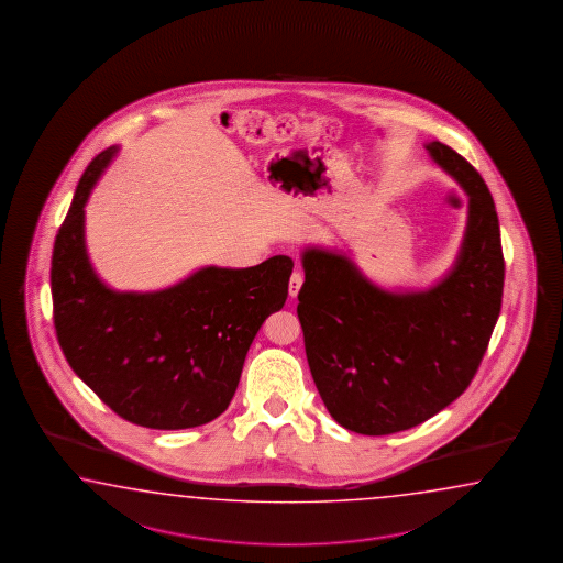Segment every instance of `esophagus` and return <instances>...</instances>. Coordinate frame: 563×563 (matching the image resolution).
<instances>
[{"mask_svg": "<svg viewBox=\"0 0 563 563\" xmlns=\"http://www.w3.org/2000/svg\"><path fill=\"white\" fill-rule=\"evenodd\" d=\"M301 284H303V276H301L299 272H294L291 277H289V296H291V298H298Z\"/></svg>", "mask_w": 563, "mask_h": 563, "instance_id": "obj_1", "label": "esophagus"}]
</instances>
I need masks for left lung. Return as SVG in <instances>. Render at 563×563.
I'll use <instances>...</instances> for the list:
<instances>
[{
	"label": "left lung",
	"mask_w": 563,
	"mask_h": 563,
	"mask_svg": "<svg viewBox=\"0 0 563 563\" xmlns=\"http://www.w3.org/2000/svg\"><path fill=\"white\" fill-rule=\"evenodd\" d=\"M431 159L470 198L450 274L423 291L375 286L347 255L306 247L298 318L309 372L345 430L387 435L416 428L472 384L496 328L504 252L496 206L470 162L441 142Z\"/></svg>",
	"instance_id": "8db88e82"
}]
</instances>
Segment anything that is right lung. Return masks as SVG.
Here are the masks:
<instances>
[{"label": "right lung", "mask_w": 563, "mask_h": 563, "mask_svg": "<svg viewBox=\"0 0 563 563\" xmlns=\"http://www.w3.org/2000/svg\"><path fill=\"white\" fill-rule=\"evenodd\" d=\"M118 147L91 159L52 255L57 342L67 364L120 418L152 430H188L221 416L265 318L284 308L294 262L208 265L176 286L113 291L89 264V194Z\"/></svg>", "instance_id": "right-lung-1"}]
</instances>
